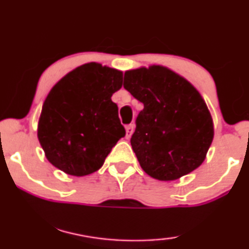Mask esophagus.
Here are the masks:
<instances>
[{"label": "esophagus", "instance_id": "34e87169", "mask_svg": "<svg viewBox=\"0 0 249 249\" xmlns=\"http://www.w3.org/2000/svg\"><path fill=\"white\" fill-rule=\"evenodd\" d=\"M134 130H135V125L132 124H128L127 127H125V137L130 138L131 135L134 134Z\"/></svg>", "mask_w": 249, "mask_h": 249}]
</instances>
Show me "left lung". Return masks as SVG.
Masks as SVG:
<instances>
[{"mask_svg": "<svg viewBox=\"0 0 249 249\" xmlns=\"http://www.w3.org/2000/svg\"><path fill=\"white\" fill-rule=\"evenodd\" d=\"M124 87L144 104L130 140L144 172L174 180L196 169L211 146L214 127L195 87L162 66L127 71Z\"/></svg>", "mask_w": 249, "mask_h": 249, "instance_id": "left-lung-1", "label": "left lung"}]
</instances>
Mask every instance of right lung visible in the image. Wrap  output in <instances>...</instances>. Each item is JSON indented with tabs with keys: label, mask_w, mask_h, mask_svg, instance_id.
<instances>
[{
	"label": "right lung",
	"mask_w": 249,
	"mask_h": 249,
	"mask_svg": "<svg viewBox=\"0 0 249 249\" xmlns=\"http://www.w3.org/2000/svg\"><path fill=\"white\" fill-rule=\"evenodd\" d=\"M122 72L89 63L51 89L42 106L37 137L47 159L73 176L95 173L125 130L111 97Z\"/></svg>",
	"instance_id": "right-lung-1"
}]
</instances>
